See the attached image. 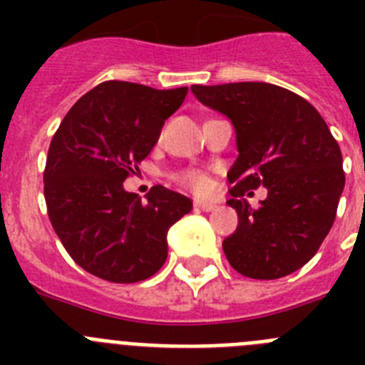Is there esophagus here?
<instances>
[{
	"label": "esophagus",
	"instance_id": "34e87169",
	"mask_svg": "<svg viewBox=\"0 0 365 365\" xmlns=\"http://www.w3.org/2000/svg\"><path fill=\"white\" fill-rule=\"evenodd\" d=\"M193 206H195V210H202V212H214L215 208H217L215 202H202V201H195L193 202Z\"/></svg>",
	"mask_w": 365,
	"mask_h": 365
}]
</instances>
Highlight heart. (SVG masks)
Instances as JSON below:
<instances>
[{"label":"heart","mask_w":365,"mask_h":365,"mask_svg":"<svg viewBox=\"0 0 365 365\" xmlns=\"http://www.w3.org/2000/svg\"><path fill=\"white\" fill-rule=\"evenodd\" d=\"M180 186L192 190L193 193L197 195H206L214 190V180L202 172H195V170H188V172H182L177 177Z\"/></svg>","instance_id":"obj_1"}]
</instances>
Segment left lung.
Returning a JSON list of instances; mask_svg holds the SVG:
<instances>
[{
    "label": "left lung",
    "instance_id": "left-lung-1",
    "mask_svg": "<svg viewBox=\"0 0 365 365\" xmlns=\"http://www.w3.org/2000/svg\"><path fill=\"white\" fill-rule=\"evenodd\" d=\"M201 104L234 124L237 159L228 172L237 228L222 241L228 263L247 278L278 279L302 269L336 217L346 185L341 151L322 115L279 86L237 82L192 86ZM267 199L252 209L245 191ZM252 193V192H250Z\"/></svg>",
    "mask_w": 365,
    "mask_h": 365
}]
</instances>
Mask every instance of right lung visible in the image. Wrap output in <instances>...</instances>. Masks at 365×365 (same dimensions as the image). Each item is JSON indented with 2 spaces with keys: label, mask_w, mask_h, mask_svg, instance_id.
<instances>
[{
  "label": "right lung",
  "mask_w": 365,
  "mask_h": 365,
  "mask_svg": "<svg viewBox=\"0 0 365 365\" xmlns=\"http://www.w3.org/2000/svg\"><path fill=\"white\" fill-rule=\"evenodd\" d=\"M186 93L102 82L69 109L51 140L43 172L51 225L74 263L96 278H151L168 257L170 227L192 210L188 197L160 185L148 202L124 190Z\"/></svg>",
  "instance_id": "obj_1"
}]
</instances>
